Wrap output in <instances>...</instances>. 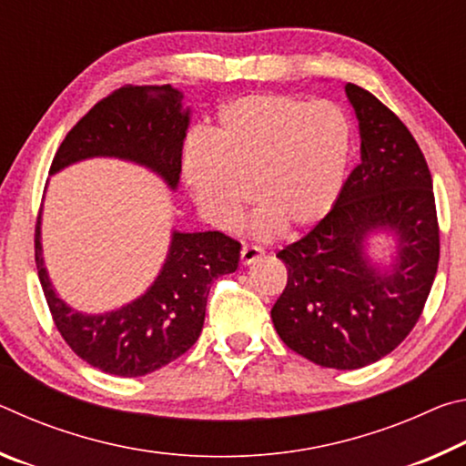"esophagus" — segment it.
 <instances>
[{
	"label": "esophagus",
	"mask_w": 466,
	"mask_h": 466,
	"mask_svg": "<svg viewBox=\"0 0 466 466\" xmlns=\"http://www.w3.org/2000/svg\"><path fill=\"white\" fill-rule=\"evenodd\" d=\"M261 257H263V248L258 247H242L240 250V261L244 267L257 263Z\"/></svg>",
	"instance_id": "34e87169"
}]
</instances>
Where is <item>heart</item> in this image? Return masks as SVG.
Segmentation results:
<instances>
[{
    "label": "heart",
    "mask_w": 466,
    "mask_h": 466,
    "mask_svg": "<svg viewBox=\"0 0 466 466\" xmlns=\"http://www.w3.org/2000/svg\"><path fill=\"white\" fill-rule=\"evenodd\" d=\"M351 157V127L333 102L250 94L219 110L209 136L188 141L183 177L211 226L232 230L258 205L252 232H299L335 208Z\"/></svg>",
    "instance_id": "b5f03b06"
}]
</instances>
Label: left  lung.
I'll use <instances>...</instances> for the list:
<instances>
[{
  "label": "left lung",
  "instance_id": "8db88e82",
  "mask_svg": "<svg viewBox=\"0 0 466 466\" xmlns=\"http://www.w3.org/2000/svg\"><path fill=\"white\" fill-rule=\"evenodd\" d=\"M360 127V164L335 208L278 252L288 286L271 309L289 350L322 368L374 364L411 333L440 258L428 162L411 133L374 94L347 84ZM395 240L390 264L372 262L374 235Z\"/></svg>",
  "mask_w": 466,
  "mask_h": 466
}]
</instances>
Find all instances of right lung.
<instances>
[{"mask_svg":"<svg viewBox=\"0 0 466 466\" xmlns=\"http://www.w3.org/2000/svg\"><path fill=\"white\" fill-rule=\"evenodd\" d=\"M183 92L167 86H129L100 100L63 139L49 175L90 157H116L144 167L177 191L180 157L191 123ZM38 216L35 257L55 325L67 345L106 374L137 378L183 356L199 339L209 288L234 273L240 244L222 232L172 230L160 273L144 294L121 309L88 314L57 294L45 267Z\"/></svg>","mask_w":466,"mask_h":466,"instance_id":"1","label":"right lung"}]
</instances>
